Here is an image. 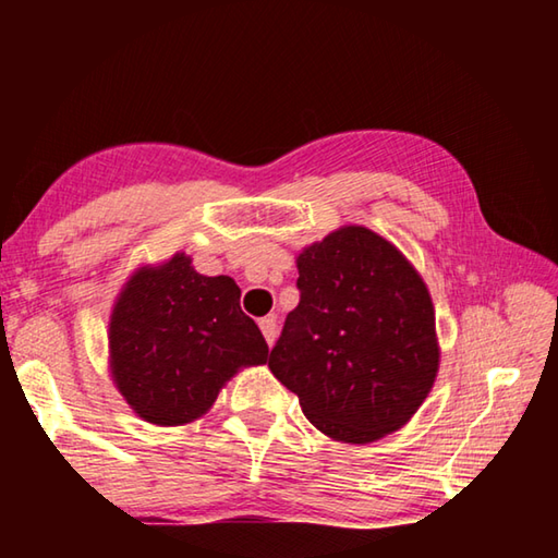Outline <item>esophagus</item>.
I'll return each instance as SVG.
<instances>
[{"label": "esophagus", "mask_w": 558, "mask_h": 558, "mask_svg": "<svg viewBox=\"0 0 558 558\" xmlns=\"http://www.w3.org/2000/svg\"><path fill=\"white\" fill-rule=\"evenodd\" d=\"M258 325H260L263 337H266V342H268V344L276 342V337H278V319L272 317V315H268V317H263Z\"/></svg>", "instance_id": "esophagus-1"}]
</instances>
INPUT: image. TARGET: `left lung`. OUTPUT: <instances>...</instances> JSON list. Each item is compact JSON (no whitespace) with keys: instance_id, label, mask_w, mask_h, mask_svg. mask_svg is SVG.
I'll return each instance as SVG.
<instances>
[{"instance_id":"left-lung-1","label":"left lung","mask_w":558,"mask_h":558,"mask_svg":"<svg viewBox=\"0 0 558 558\" xmlns=\"http://www.w3.org/2000/svg\"><path fill=\"white\" fill-rule=\"evenodd\" d=\"M298 307L268 356L317 430L374 442L399 430L438 374L426 282L396 245L344 226L298 258Z\"/></svg>"}]
</instances>
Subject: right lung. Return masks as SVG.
Returning a JSON list of instances; mask_svg holds the SVG:
<instances>
[{
  "instance_id": "add662e5",
  "label": "right lung",
  "mask_w": 558,
  "mask_h": 558,
  "mask_svg": "<svg viewBox=\"0 0 558 558\" xmlns=\"http://www.w3.org/2000/svg\"><path fill=\"white\" fill-rule=\"evenodd\" d=\"M266 362L268 344L241 310V288L229 276H199L184 253L137 270L112 310V379L157 426L199 418L241 366Z\"/></svg>"
}]
</instances>
